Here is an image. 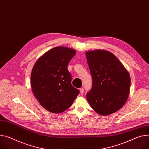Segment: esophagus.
I'll use <instances>...</instances> for the list:
<instances>
[{"label": "esophagus", "mask_w": 149, "mask_h": 149, "mask_svg": "<svg viewBox=\"0 0 149 149\" xmlns=\"http://www.w3.org/2000/svg\"><path fill=\"white\" fill-rule=\"evenodd\" d=\"M80 90V93H81V94H83L84 93V88H81L79 89Z\"/></svg>", "instance_id": "esophagus-1"}]
</instances>
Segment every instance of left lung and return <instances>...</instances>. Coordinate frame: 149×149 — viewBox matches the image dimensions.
<instances>
[{"label": "left lung", "mask_w": 149, "mask_h": 149, "mask_svg": "<svg viewBox=\"0 0 149 149\" xmlns=\"http://www.w3.org/2000/svg\"><path fill=\"white\" fill-rule=\"evenodd\" d=\"M93 78L92 88L86 94L97 113L107 116L120 109L127 101L131 85L130 74L117 57L107 51L86 52Z\"/></svg>", "instance_id": "1"}]
</instances>
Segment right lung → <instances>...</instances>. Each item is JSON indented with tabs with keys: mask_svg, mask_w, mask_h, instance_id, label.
I'll list each match as a JSON object with an SVG mask.
<instances>
[{
	"mask_svg": "<svg viewBox=\"0 0 149 149\" xmlns=\"http://www.w3.org/2000/svg\"><path fill=\"white\" fill-rule=\"evenodd\" d=\"M76 52L57 47L38 60L31 73L33 93L40 105L48 111L61 113L69 108L79 94L72 85L68 64Z\"/></svg>",
	"mask_w": 149,
	"mask_h": 149,
	"instance_id": "right-lung-1",
	"label": "right lung"
}]
</instances>
